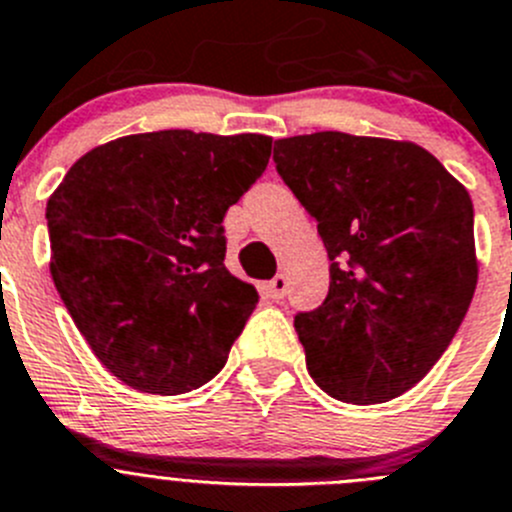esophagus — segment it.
<instances>
[{
  "mask_svg": "<svg viewBox=\"0 0 512 512\" xmlns=\"http://www.w3.org/2000/svg\"><path fill=\"white\" fill-rule=\"evenodd\" d=\"M285 293H288V275L280 272V275H275V278L267 283V295H270L272 300H280L285 298Z\"/></svg>",
  "mask_w": 512,
  "mask_h": 512,
  "instance_id": "34e87169",
  "label": "esophagus"
}]
</instances>
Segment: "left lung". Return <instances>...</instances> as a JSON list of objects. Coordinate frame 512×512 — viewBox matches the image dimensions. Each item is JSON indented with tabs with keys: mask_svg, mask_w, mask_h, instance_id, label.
Returning <instances> with one entry per match:
<instances>
[{
	"mask_svg": "<svg viewBox=\"0 0 512 512\" xmlns=\"http://www.w3.org/2000/svg\"><path fill=\"white\" fill-rule=\"evenodd\" d=\"M272 159L331 260L323 305L295 315L310 376L348 404L404 394L475 295L470 194L412 141L321 131L280 138Z\"/></svg>",
	"mask_w": 512,
	"mask_h": 512,
	"instance_id": "8db88e82",
	"label": "left lung"
}]
</instances>
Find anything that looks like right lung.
Masks as SVG:
<instances>
[{
	"label": "right lung",
	"mask_w": 512,
	"mask_h": 512,
	"mask_svg": "<svg viewBox=\"0 0 512 512\" xmlns=\"http://www.w3.org/2000/svg\"><path fill=\"white\" fill-rule=\"evenodd\" d=\"M270 151L262 133H133L88 151L47 199L52 283L131 389L186 394L227 364L257 290L224 267L222 219Z\"/></svg>",
	"instance_id": "obj_1"
}]
</instances>
